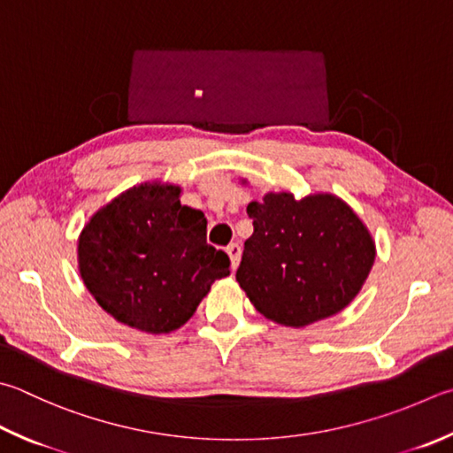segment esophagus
Returning a JSON list of instances; mask_svg holds the SVG:
<instances>
[{
  "mask_svg": "<svg viewBox=\"0 0 453 453\" xmlns=\"http://www.w3.org/2000/svg\"><path fill=\"white\" fill-rule=\"evenodd\" d=\"M226 251L229 255V259H232V267L235 269L237 265H240V259H242V245L237 243V242H234V243L227 245Z\"/></svg>",
  "mask_w": 453,
  "mask_h": 453,
  "instance_id": "esophagus-1",
  "label": "esophagus"
}]
</instances>
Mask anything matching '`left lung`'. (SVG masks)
<instances>
[{
  "label": "left lung",
  "instance_id": "1",
  "mask_svg": "<svg viewBox=\"0 0 453 453\" xmlns=\"http://www.w3.org/2000/svg\"><path fill=\"white\" fill-rule=\"evenodd\" d=\"M253 234L235 279L261 315L307 326L357 297L374 263V243L347 203L328 194L251 202Z\"/></svg>",
  "mask_w": 453,
  "mask_h": 453
}]
</instances>
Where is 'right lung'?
Masks as SVG:
<instances>
[{
  "instance_id": "add662e5",
  "label": "right lung",
  "mask_w": 453,
  "mask_h": 453,
  "mask_svg": "<svg viewBox=\"0 0 453 453\" xmlns=\"http://www.w3.org/2000/svg\"><path fill=\"white\" fill-rule=\"evenodd\" d=\"M200 210L180 203V188L142 184L98 210L79 240V269L98 305L144 333L182 326L229 275V257L205 242Z\"/></svg>"
}]
</instances>
